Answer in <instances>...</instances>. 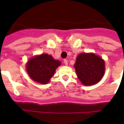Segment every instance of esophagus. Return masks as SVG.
<instances>
[{
	"label": "esophagus",
	"mask_w": 124,
	"mask_h": 124,
	"mask_svg": "<svg viewBox=\"0 0 124 124\" xmlns=\"http://www.w3.org/2000/svg\"><path fill=\"white\" fill-rule=\"evenodd\" d=\"M64 63L65 65H66V66H67L68 63V60L67 59L64 60Z\"/></svg>",
	"instance_id": "esophagus-1"
}]
</instances>
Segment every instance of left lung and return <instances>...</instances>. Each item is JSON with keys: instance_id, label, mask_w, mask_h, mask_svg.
I'll return each instance as SVG.
<instances>
[{"instance_id": "obj_1", "label": "left lung", "mask_w": 124, "mask_h": 124, "mask_svg": "<svg viewBox=\"0 0 124 124\" xmlns=\"http://www.w3.org/2000/svg\"><path fill=\"white\" fill-rule=\"evenodd\" d=\"M76 74L82 84L91 86L101 80L105 72V63L93 53H81L74 64Z\"/></svg>"}]
</instances>
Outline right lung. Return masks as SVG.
I'll use <instances>...</instances> for the list:
<instances>
[{"label":"right lung","instance_id":"add662e5","mask_svg":"<svg viewBox=\"0 0 124 124\" xmlns=\"http://www.w3.org/2000/svg\"><path fill=\"white\" fill-rule=\"evenodd\" d=\"M61 64L59 60L46 54L33 57L26 64V71L32 80L46 84L54 76L56 69Z\"/></svg>","mask_w":124,"mask_h":124}]
</instances>
